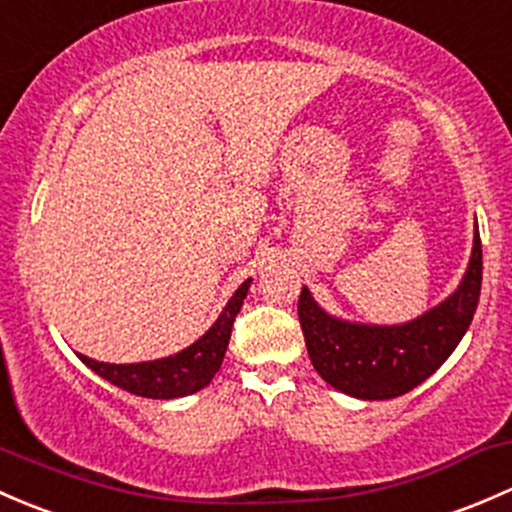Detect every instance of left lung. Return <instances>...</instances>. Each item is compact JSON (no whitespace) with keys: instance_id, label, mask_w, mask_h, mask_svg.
I'll return each mask as SVG.
<instances>
[{"instance_id":"left-lung-1","label":"left lung","mask_w":512,"mask_h":512,"mask_svg":"<svg viewBox=\"0 0 512 512\" xmlns=\"http://www.w3.org/2000/svg\"><path fill=\"white\" fill-rule=\"evenodd\" d=\"M483 278L481 236L458 291L407 325H357L330 318L300 291L298 318L313 367L330 387L357 399H394L431 377L466 335Z\"/></svg>"}]
</instances>
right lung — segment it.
I'll return each instance as SVG.
<instances>
[{
  "label": "right lung",
  "mask_w": 512,
  "mask_h": 512,
  "mask_svg": "<svg viewBox=\"0 0 512 512\" xmlns=\"http://www.w3.org/2000/svg\"><path fill=\"white\" fill-rule=\"evenodd\" d=\"M249 283L251 278L241 283L239 291L231 295V300L221 310L217 323L207 330V335H202L194 345L177 352V355L165 357V360L138 362V365H108V362L91 360L86 355L78 357L83 360V365L91 367L110 384L130 394H138V397L177 399L199 392L219 372L226 345H229L231 325H234L236 313L241 310V303L249 293Z\"/></svg>",
  "instance_id": "1"
}]
</instances>
